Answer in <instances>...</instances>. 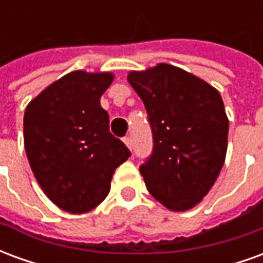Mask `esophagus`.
Wrapping results in <instances>:
<instances>
[{"mask_svg": "<svg viewBox=\"0 0 263 263\" xmlns=\"http://www.w3.org/2000/svg\"><path fill=\"white\" fill-rule=\"evenodd\" d=\"M124 143H125L128 148L132 149V139H131V138H129V137L124 138Z\"/></svg>", "mask_w": 263, "mask_h": 263, "instance_id": "1", "label": "esophagus"}]
</instances>
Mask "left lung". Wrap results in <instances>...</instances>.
I'll return each mask as SVG.
<instances>
[{
    "mask_svg": "<svg viewBox=\"0 0 263 263\" xmlns=\"http://www.w3.org/2000/svg\"><path fill=\"white\" fill-rule=\"evenodd\" d=\"M128 81L145 104L154 137L152 155L139 167L149 193L172 211L193 209L226 160L228 118L220 92L166 63L131 71Z\"/></svg>",
    "mask_w": 263,
    "mask_h": 263,
    "instance_id": "1",
    "label": "left lung"
}]
</instances>
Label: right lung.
Here are the masks:
<instances>
[{
  "label": "right lung",
  "mask_w": 263,
  "mask_h": 263,
  "mask_svg": "<svg viewBox=\"0 0 263 263\" xmlns=\"http://www.w3.org/2000/svg\"><path fill=\"white\" fill-rule=\"evenodd\" d=\"M112 73L76 70L52 83L28 104L24 143L45 194L59 209L83 214L109 193L115 169L131 152L109 132L100 98Z\"/></svg>",
  "instance_id": "right-lung-1"
}]
</instances>
